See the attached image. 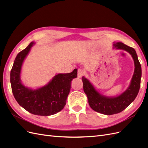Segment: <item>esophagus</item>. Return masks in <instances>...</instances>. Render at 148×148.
Masks as SVG:
<instances>
[{
    "mask_svg": "<svg viewBox=\"0 0 148 148\" xmlns=\"http://www.w3.org/2000/svg\"><path fill=\"white\" fill-rule=\"evenodd\" d=\"M83 75H84L83 71L81 69H78V78H81V77H83Z\"/></svg>",
    "mask_w": 148,
    "mask_h": 148,
    "instance_id": "1",
    "label": "esophagus"
}]
</instances>
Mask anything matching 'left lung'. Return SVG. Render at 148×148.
<instances>
[{
  "label": "left lung",
  "instance_id": "left-lung-1",
  "mask_svg": "<svg viewBox=\"0 0 148 148\" xmlns=\"http://www.w3.org/2000/svg\"><path fill=\"white\" fill-rule=\"evenodd\" d=\"M114 46L116 49L129 52L134 60L135 71L127 90L117 97H107L101 95L87 78L82 77L83 90L88 97L89 106L92 110L104 115L118 114L126 109L137 96L141 84V66L135 49L122 42H117Z\"/></svg>",
  "mask_w": 148,
  "mask_h": 148
}]
</instances>
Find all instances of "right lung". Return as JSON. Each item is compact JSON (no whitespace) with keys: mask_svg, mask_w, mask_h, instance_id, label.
Segmentation results:
<instances>
[{"mask_svg":"<svg viewBox=\"0 0 148 148\" xmlns=\"http://www.w3.org/2000/svg\"><path fill=\"white\" fill-rule=\"evenodd\" d=\"M34 42L18 53L10 71L12 90L16 101L26 110L34 115L49 116L64 109L71 88V82L77 77V69L69 73L56 75L46 86L36 89L21 83L20 73L23 62Z\"/></svg>","mask_w":148,"mask_h":148,"instance_id":"right-lung-1","label":"right lung"}]
</instances>
